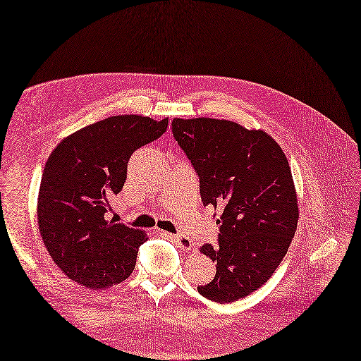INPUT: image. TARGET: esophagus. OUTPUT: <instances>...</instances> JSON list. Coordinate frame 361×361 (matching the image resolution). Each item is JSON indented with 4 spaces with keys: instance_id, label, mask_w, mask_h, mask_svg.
<instances>
[{
    "instance_id": "1",
    "label": "esophagus",
    "mask_w": 361,
    "mask_h": 361,
    "mask_svg": "<svg viewBox=\"0 0 361 361\" xmlns=\"http://www.w3.org/2000/svg\"><path fill=\"white\" fill-rule=\"evenodd\" d=\"M171 238H173V241H175L176 247H179V248L183 250V251L191 250L192 245H194L192 239H191L190 236H186V235H175V236H171Z\"/></svg>"
}]
</instances>
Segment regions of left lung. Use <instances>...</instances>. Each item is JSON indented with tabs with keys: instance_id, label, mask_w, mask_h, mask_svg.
<instances>
[{
	"instance_id": "8db88e82",
	"label": "left lung",
	"mask_w": 361,
	"mask_h": 361,
	"mask_svg": "<svg viewBox=\"0 0 361 361\" xmlns=\"http://www.w3.org/2000/svg\"><path fill=\"white\" fill-rule=\"evenodd\" d=\"M171 132L200 178L202 204L221 209L219 245L200 248L216 263V276L198 293L233 302L269 281L295 235L300 214L288 159L269 133L231 120L176 117Z\"/></svg>"
}]
</instances>
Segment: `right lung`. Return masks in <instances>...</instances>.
<instances>
[{"label": "right lung", "instance_id": "add662e5", "mask_svg": "<svg viewBox=\"0 0 361 361\" xmlns=\"http://www.w3.org/2000/svg\"><path fill=\"white\" fill-rule=\"evenodd\" d=\"M169 118L111 116L85 126L49 154L38 195V226L51 259L68 279L91 289L123 282L145 232L106 220L126 182L132 154L166 132Z\"/></svg>", "mask_w": 361, "mask_h": 361}]
</instances>
